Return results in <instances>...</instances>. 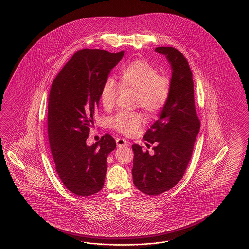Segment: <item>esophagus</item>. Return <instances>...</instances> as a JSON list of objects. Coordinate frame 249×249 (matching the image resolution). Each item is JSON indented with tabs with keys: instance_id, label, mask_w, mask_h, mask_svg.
I'll return each instance as SVG.
<instances>
[{
	"instance_id": "obj_1",
	"label": "esophagus",
	"mask_w": 249,
	"mask_h": 249,
	"mask_svg": "<svg viewBox=\"0 0 249 249\" xmlns=\"http://www.w3.org/2000/svg\"><path fill=\"white\" fill-rule=\"evenodd\" d=\"M116 142H117V146H118L119 148L128 147V146L127 141H126V140H124V139H122V138H118V139L116 140Z\"/></svg>"
}]
</instances>
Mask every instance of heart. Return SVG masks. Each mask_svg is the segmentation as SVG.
Masks as SVG:
<instances>
[{
  "instance_id": "obj_1",
  "label": "heart",
  "mask_w": 249,
  "mask_h": 249,
  "mask_svg": "<svg viewBox=\"0 0 249 249\" xmlns=\"http://www.w3.org/2000/svg\"><path fill=\"white\" fill-rule=\"evenodd\" d=\"M120 87L122 89L137 91L136 103L150 114H157L165 107L172 91L170 78L160 75L158 68L147 60L137 59L121 70ZM120 87L112 78L106 79L99 98L105 109H110L120 92ZM143 116L137 111H119L110 119L111 127L124 135H133L143 124Z\"/></svg>"
}]
</instances>
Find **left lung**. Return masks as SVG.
I'll use <instances>...</instances> for the list:
<instances>
[{
  "mask_svg": "<svg viewBox=\"0 0 249 249\" xmlns=\"http://www.w3.org/2000/svg\"><path fill=\"white\" fill-rule=\"evenodd\" d=\"M172 68V91L163 109L144 140L154 153L144 152L133 144L132 177L137 188L145 195L159 196L181 181L192 157L200 121L196 114L194 81L191 68L183 54L171 46L156 47Z\"/></svg>",
  "mask_w": 249,
  "mask_h": 249,
  "instance_id": "8db88e82",
  "label": "left lung"
}]
</instances>
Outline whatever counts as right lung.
I'll use <instances>...</instances> for the list:
<instances>
[{
	"instance_id": "obj_1",
	"label": "right lung",
	"mask_w": 249,
	"mask_h": 249,
	"mask_svg": "<svg viewBox=\"0 0 249 249\" xmlns=\"http://www.w3.org/2000/svg\"><path fill=\"white\" fill-rule=\"evenodd\" d=\"M124 53L78 50L52 83L47 116L50 149L61 181L76 196L94 195L104 185L107 158L115 150L116 142L109 134L91 146L86 142L98 110L101 87Z\"/></svg>"
}]
</instances>
